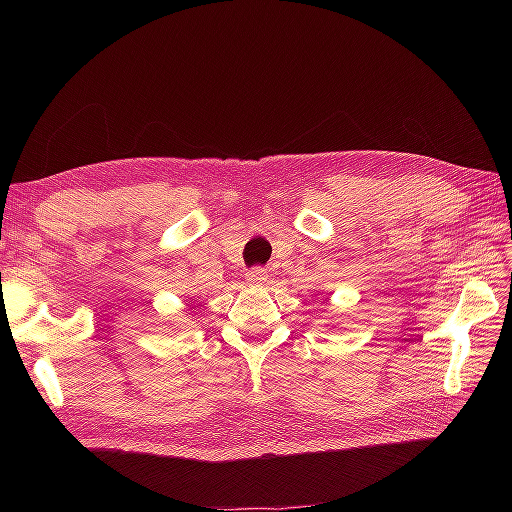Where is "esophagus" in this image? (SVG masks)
<instances>
[{"label": "esophagus", "mask_w": 512, "mask_h": 512, "mask_svg": "<svg viewBox=\"0 0 512 512\" xmlns=\"http://www.w3.org/2000/svg\"><path fill=\"white\" fill-rule=\"evenodd\" d=\"M267 280H269V275H267L265 267H254V269H250V273H247V282H250V286H265Z\"/></svg>", "instance_id": "34e87169"}]
</instances>
